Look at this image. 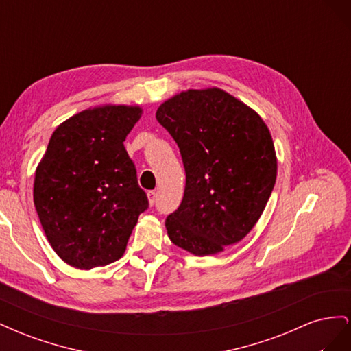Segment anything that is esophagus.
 Listing matches in <instances>:
<instances>
[{
  "mask_svg": "<svg viewBox=\"0 0 351 351\" xmlns=\"http://www.w3.org/2000/svg\"><path fill=\"white\" fill-rule=\"evenodd\" d=\"M146 195H147V200H149V205H154L155 200H156V193L151 190V192H147Z\"/></svg>",
  "mask_w": 351,
  "mask_h": 351,
  "instance_id": "esophagus-1",
  "label": "esophagus"
}]
</instances>
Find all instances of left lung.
Listing matches in <instances>:
<instances>
[{
  "label": "left lung",
  "instance_id": "8db88e82",
  "mask_svg": "<svg viewBox=\"0 0 351 351\" xmlns=\"http://www.w3.org/2000/svg\"><path fill=\"white\" fill-rule=\"evenodd\" d=\"M186 169L184 196L165 219L176 246L195 256L226 250L256 226L277 180L268 125L219 88L187 89L156 110Z\"/></svg>",
  "mask_w": 351,
  "mask_h": 351
}]
</instances>
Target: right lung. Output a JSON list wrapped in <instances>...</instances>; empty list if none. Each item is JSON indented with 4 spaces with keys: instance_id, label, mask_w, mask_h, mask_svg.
<instances>
[{
    "instance_id": "1",
    "label": "right lung",
    "mask_w": 351,
    "mask_h": 351,
    "mask_svg": "<svg viewBox=\"0 0 351 351\" xmlns=\"http://www.w3.org/2000/svg\"><path fill=\"white\" fill-rule=\"evenodd\" d=\"M141 105L102 104L62 121L36 167L34 202L61 261L89 271L120 259L147 197L124 141Z\"/></svg>"
}]
</instances>
